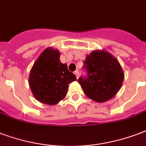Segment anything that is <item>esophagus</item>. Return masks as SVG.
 I'll return each mask as SVG.
<instances>
[{
    "mask_svg": "<svg viewBox=\"0 0 146 146\" xmlns=\"http://www.w3.org/2000/svg\"><path fill=\"white\" fill-rule=\"evenodd\" d=\"M74 74H75V75H76V78L79 77V70L74 71Z\"/></svg>",
    "mask_w": 146,
    "mask_h": 146,
    "instance_id": "34e87169",
    "label": "esophagus"
}]
</instances>
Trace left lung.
<instances>
[{"instance_id":"obj_1","label":"left lung","mask_w":146,"mask_h":146,"mask_svg":"<svg viewBox=\"0 0 146 146\" xmlns=\"http://www.w3.org/2000/svg\"><path fill=\"white\" fill-rule=\"evenodd\" d=\"M86 75L78 83L88 97L98 103L112 99L122 86L124 74L119 63L106 51H93L83 61Z\"/></svg>"}]
</instances>
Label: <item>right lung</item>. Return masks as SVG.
I'll return each mask as SVG.
<instances>
[{
    "label": "right lung",
    "mask_w": 146,
    "mask_h": 146,
    "mask_svg": "<svg viewBox=\"0 0 146 146\" xmlns=\"http://www.w3.org/2000/svg\"><path fill=\"white\" fill-rule=\"evenodd\" d=\"M57 50L46 49L33 64L29 85L33 96L40 103L55 105L65 98L69 83L76 80L66 63L60 60Z\"/></svg>",
    "instance_id": "add662e5"
}]
</instances>
